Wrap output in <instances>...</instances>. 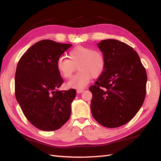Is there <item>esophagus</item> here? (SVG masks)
<instances>
[{
	"mask_svg": "<svg viewBox=\"0 0 161 161\" xmlns=\"http://www.w3.org/2000/svg\"><path fill=\"white\" fill-rule=\"evenodd\" d=\"M85 91V89H77L76 90V92H77V93H81V92H82Z\"/></svg>",
	"mask_w": 161,
	"mask_h": 161,
	"instance_id": "34e87169",
	"label": "esophagus"
}]
</instances>
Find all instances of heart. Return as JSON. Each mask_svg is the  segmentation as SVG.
Returning a JSON list of instances; mask_svg holds the SVG:
<instances>
[{
  "label": "heart",
  "instance_id": "heart-1",
  "mask_svg": "<svg viewBox=\"0 0 161 161\" xmlns=\"http://www.w3.org/2000/svg\"><path fill=\"white\" fill-rule=\"evenodd\" d=\"M69 58H60L57 62V69L65 79H69L78 66L79 72L67 83L69 88L82 89L89 83L91 78H98L103 72L106 60L104 54L91 47L78 46L69 53Z\"/></svg>",
  "mask_w": 161,
  "mask_h": 161
}]
</instances>
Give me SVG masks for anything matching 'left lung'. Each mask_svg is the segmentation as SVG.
<instances>
[{
	"label": "left lung",
	"mask_w": 161,
	"mask_h": 161,
	"mask_svg": "<svg viewBox=\"0 0 161 161\" xmlns=\"http://www.w3.org/2000/svg\"><path fill=\"white\" fill-rule=\"evenodd\" d=\"M106 65L95 85L89 87L91 113L106 128H118L132 119L142 107L147 92V75L138 54L116 40L97 44Z\"/></svg>",
	"instance_id": "left-lung-1"
}]
</instances>
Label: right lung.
Returning <instances> with one entry per match:
<instances>
[{
	"label": "right lung",
	"instance_id": "right-lung-1",
	"mask_svg": "<svg viewBox=\"0 0 161 161\" xmlns=\"http://www.w3.org/2000/svg\"><path fill=\"white\" fill-rule=\"evenodd\" d=\"M71 46L50 40L40 41L24 53L17 64L16 99L27 119L39 130H58L70 118L76 91L57 90L64 80L56 64Z\"/></svg>",
	"mask_w": 161,
	"mask_h": 161
}]
</instances>
